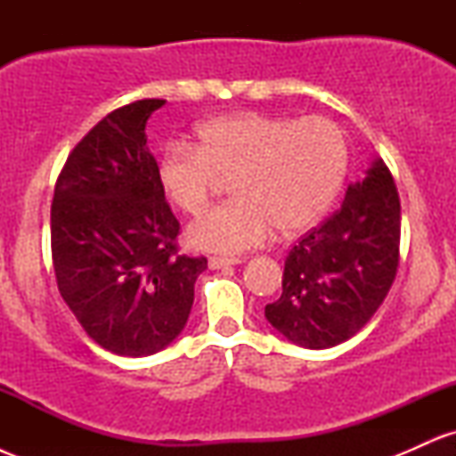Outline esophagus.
Here are the masks:
<instances>
[{
  "instance_id": "obj_1",
  "label": "esophagus",
  "mask_w": 456,
  "mask_h": 456,
  "mask_svg": "<svg viewBox=\"0 0 456 456\" xmlns=\"http://www.w3.org/2000/svg\"><path fill=\"white\" fill-rule=\"evenodd\" d=\"M242 261V257H210V268H229V265H238Z\"/></svg>"
}]
</instances>
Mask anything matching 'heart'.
Wrapping results in <instances>:
<instances>
[{"instance_id": "b5f03b06", "label": "heart", "mask_w": 456, "mask_h": 456, "mask_svg": "<svg viewBox=\"0 0 456 456\" xmlns=\"http://www.w3.org/2000/svg\"><path fill=\"white\" fill-rule=\"evenodd\" d=\"M347 171V141L326 118L240 111L208 119L195 143H171L159 160V186L186 214H201L218 177L233 199L203 214L188 240L216 253H242L272 229L311 227L337 197Z\"/></svg>"}]
</instances>
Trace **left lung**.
Returning <instances> with one entry per match:
<instances>
[{"mask_svg":"<svg viewBox=\"0 0 456 456\" xmlns=\"http://www.w3.org/2000/svg\"><path fill=\"white\" fill-rule=\"evenodd\" d=\"M401 201L395 177L375 160L347 186L343 206L291 246L282 294L268 322L291 343L328 349L360 332L399 270Z\"/></svg>","mask_w":456,"mask_h":456,"instance_id":"obj_1","label":"left lung"}]
</instances>
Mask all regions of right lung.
I'll use <instances>...</instances> for the list:
<instances>
[{"label":"right lung","instance_id":"add662e5","mask_svg":"<svg viewBox=\"0 0 456 456\" xmlns=\"http://www.w3.org/2000/svg\"><path fill=\"white\" fill-rule=\"evenodd\" d=\"M165 101L104 115L68 154L51 203L57 289L94 343L150 355L186 326L208 259L180 253V223L159 186L145 122Z\"/></svg>","mask_w":456,"mask_h":456}]
</instances>
